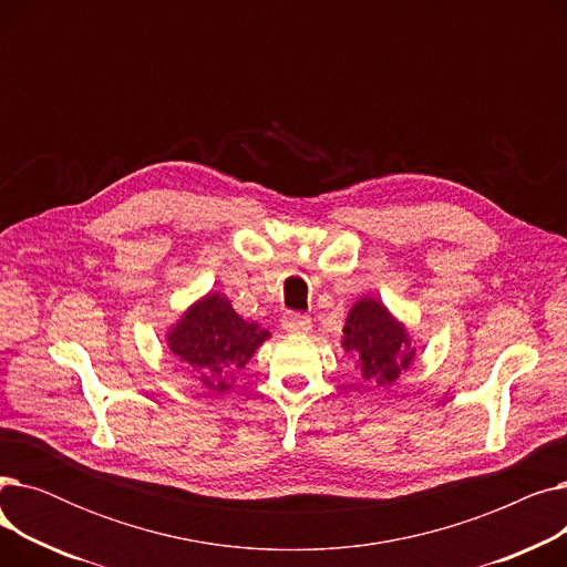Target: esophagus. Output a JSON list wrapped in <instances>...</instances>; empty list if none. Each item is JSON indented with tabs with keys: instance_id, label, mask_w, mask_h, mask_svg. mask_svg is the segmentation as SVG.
<instances>
[{
	"instance_id": "34e87169",
	"label": "esophagus",
	"mask_w": 567,
	"mask_h": 567,
	"mask_svg": "<svg viewBox=\"0 0 567 567\" xmlns=\"http://www.w3.org/2000/svg\"><path fill=\"white\" fill-rule=\"evenodd\" d=\"M282 329L287 333H308L312 329V319L301 312H287L282 317Z\"/></svg>"
}]
</instances>
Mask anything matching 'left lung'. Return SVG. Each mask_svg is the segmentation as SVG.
Here are the masks:
<instances>
[{"mask_svg":"<svg viewBox=\"0 0 567 567\" xmlns=\"http://www.w3.org/2000/svg\"><path fill=\"white\" fill-rule=\"evenodd\" d=\"M342 347L359 359L363 377L379 385L393 383L415 355L404 326L374 299H361L349 310Z\"/></svg>","mask_w":567,"mask_h":567,"instance_id":"left-lung-1","label":"left lung"}]
</instances>
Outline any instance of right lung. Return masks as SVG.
Wrapping results in <instances>:
<instances>
[{
    "label": "right lung",
    "mask_w": 567,
    "mask_h": 567,
    "mask_svg": "<svg viewBox=\"0 0 567 567\" xmlns=\"http://www.w3.org/2000/svg\"><path fill=\"white\" fill-rule=\"evenodd\" d=\"M268 338L259 323H248L234 312L220 293L197 301L167 336L178 361L197 372L212 391H227L229 377L241 370L255 349Z\"/></svg>",
    "instance_id": "add662e5"
}]
</instances>
